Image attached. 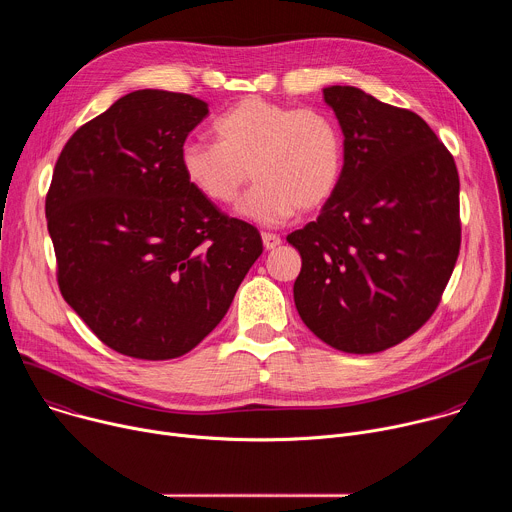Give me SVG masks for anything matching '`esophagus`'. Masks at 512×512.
Wrapping results in <instances>:
<instances>
[{
    "label": "esophagus",
    "mask_w": 512,
    "mask_h": 512,
    "mask_svg": "<svg viewBox=\"0 0 512 512\" xmlns=\"http://www.w3.org/2000/svg\"><path fill=\"white\" fill-rule=\"evenodd\" d=\"M261 239H263V247H265L267 251H271V249H275V247L281 245L279 235H273V233H263Z\"/></svg>",
    "instance_id": "obj_1"
}]
</instances>
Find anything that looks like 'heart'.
<instances>
[{
    "label": "heart",
    "mask_w": 512,
    "mask_h": 512,
    "mask_svg": "<svg viewBox=\"0 0 512 512\" xmlns=\"http://www.w3.org/2000/svg\"><path fill=\"white\" fill-rule=\"evenodd\" d=\"M214 137L182 145V172L200 196L223 206L257 180L239 206L253 223L281 225L298 210H318L340 184L342 133L324 111L247 97L216 119Z\"/></svg>",
    "instance_id": "1"
}]
</instances>
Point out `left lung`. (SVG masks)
I'll return each instance as SVG.
<instances>
[{
  "label": "left lung",
  "instance_id": "8db88e82",
  "mask_svg": "<svg viewBox=\"0 0 512 512\" xmlns=\"http://www.w3.org/2000/svg\"><path fill=\"white\" fill-rule=\"evenodd\" d=\"M344 166L320 216L287 235L302 255L294 302L304 324L350 354L387 350L442 300L460 253V178L413 111L356 87H326Z\"/></svg>",
  "mask_w": 512,
  "mask_h": 512
}]
</instances>
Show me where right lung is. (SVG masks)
Masks as SVG:
<instances>
[{"label": "right lung", "mask_w": 512, "mask_h": 512, "mask_svg": "<svg viewBox=\"0 0 512 512\" xmlns=\"http://www.w3.org/2000/svg\"><path fill=\"white\" fill-rule=\"evenodd\" d=\"M208 115L184 93L133 91L75 131L46 221L66 304L109 348L168 360L221 322L261 235L186 180L180 150Z\"/></svg>", "instance_id": "add662e5"}]
</instances>
